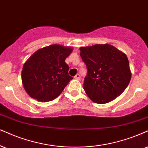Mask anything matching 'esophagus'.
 <instances>
[{
  "label": "esophagus",
  "mask_w": 148,
  "mask_h": 148,
  "mask_svg": "<svg viewBox=\"0 0 148 148\" xmlns=\"http://www.w3.org/2000/svg\"><path fill=\"white\" fill-rule=\"evenodd\" d=\"M74 78L75 79H77V80H79L80 79V75L79 74H77L75 76Z\"/></svg>",
  "instance_id": "obj_1"
}]
</instances>
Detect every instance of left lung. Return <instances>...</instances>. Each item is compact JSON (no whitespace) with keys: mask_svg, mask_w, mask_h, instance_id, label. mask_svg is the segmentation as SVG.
Returning a JSON list of instances; mask_svg holds the SVG:
<instances>
[{"mask_svg":"<svg viewBox=\"0 0 148 148\" xmlns=\"http://www.w3.org/2000/svg\"><path fill=\"white\" fill-rule=\"evenodd\" d=\"M79 50L88 69L83 87L88 97L103 104L119 96L132 76L126 55L109 44L82 47Z\"/></svg>","mask_w":148,"mask_h":148,"instance_id":"left-lung-1","label":"left lung"}]
</instances>
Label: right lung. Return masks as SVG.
Returning <instances> with one entry per match:
<instances>
[{"label":"right lung","instance_id":"right-lung-1","mask_svg":"<svg viewBox=\"0 0 148 148\" xmlns=\"http://www.w3.org/2000/svg\"><path fill=\"white\" fill-rule=\"evenodd\" d=\"M71 47L52 45L38 49L24 64L22 82L27 93L38 101H52L61 94L73 79L65 60Z\"/></svg>","mask_w":148,"mask_h":148}]
</instances>
